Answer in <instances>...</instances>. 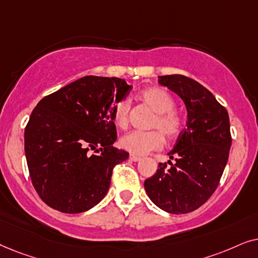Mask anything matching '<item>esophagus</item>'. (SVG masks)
Listing matches in <instances>:
<instances>
[{"instance_id":"esophagus-1","label":"esophagus","mask_w":258,"mask_h":258,"mask_svg":"<svg viewBox=\"0 0 258 258\" xmlns=\"http://www.w3.org/2000/svg\"><path fill=\"white\" fill-rule=\"evenodd\" d=\"M140 159H142V158L138 156H135V154H131V156H130V160H132V161H139Z\"/></svg>"}]
</instances>
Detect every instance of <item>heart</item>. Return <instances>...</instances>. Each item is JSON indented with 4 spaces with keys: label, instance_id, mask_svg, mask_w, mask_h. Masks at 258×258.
Instances as JSON below:
<instances>
[{
    "label": "heart",
    "instance_id": "heart-1",
    "mask_svg": "<svg viewBox=\"0 0 258 258\" xmlns=\"http://www.w3.org/2000/svg\"><path fill=\"white\" fill-rule=\"evenodd\" d=\"M139 98L156 112L150 127L153 131H133L120 139L123 150L132 154H146L164 146V136L169 140H174L181 135L184 128V119L174 109V99L166 89L159 86H151L139 92ZM130 100L120 99L112 107V119L119 128L128 126Z\"/></svg>",
    "mask_w": 258,
    "mask_h": 258
}]
</instances>
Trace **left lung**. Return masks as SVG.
Here are the masks:
<instances>
[{
  "label": "left lung",
  "mask_w": 258,
  "mask_h": 258,
  "mask_svg": "<svg viewBox=\"0 0 258 258\" xmlns=\"http://www.w3.org/2000/svg\"><path fill=\"white\" fill-rule=\"evenodd\" d=\"M158 81L183 99L187 121L169 152L173 163H159L156 174L144 186L151 201L164 211L187 214L207 203L224 172L231 147L229 114L194 79L172 74L159 77Z\"/></svg>",
  "instance_id": "obj_1"
}]
</instances>
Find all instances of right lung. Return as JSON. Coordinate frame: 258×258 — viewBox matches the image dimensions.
Here are the masks:
<instances>
[{
  "label": "right lung",
  "mask_w": 258,
  "mask_h": 258,
  "mask_svg": "<svg viewBox=\"0 0 258 258\" xmlns=\"http://www.w3.org/2000/svg\"><path fill=\"white\" fill-rule=\"evenodd\" d=\"M131 86L119 78L88 75L44 97L25 128L33 186L48 207L79 214L107 194L115 165L128 158L115 149L114 101Z\"/></svg>",
  "instance_id": "obj_1"
}]
</instances>
